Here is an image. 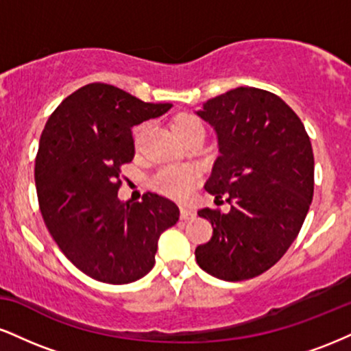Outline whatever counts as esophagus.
I'll list each match as a JSON object with an SVG mask.
<instances>
[{
  "label": "esophagus",
  "instance_id": "esophagus-1",
  "mask_svg": "<svg viewBox=\"0 0 351 351\" xmlns=\"http://www.w3.org/2000/svg\"><path fill=\"white\" fill-rule=\"evenodd\" d=\"M196 216V213L193 211V209H189V208H181L180 209V217L181 219H193V217Z\"/></svg>",
  "mask_w": 351,
  "mask_h": 351
}]
</instances>
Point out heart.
Here are the masks:
<instances>
[{"instance_id":"obj_1","label":"heart","mask_w":351,"mask_h":351,"mask_svg":"<svg viewBox=\"0 0 351 351\" xmlns=\"http://www.w3.org/2000/svg\"><path fill=\"white\" fill-rule=\"evenodd\" d=\"M173 134L176 136L186 134V132L195 130V128H203V125L196 117L193 115H178L171 123ZM142 135V128H138L136 132V140ZM199 180V173L189 167H171L165 168L163 171H160L156 175V178L153 180V184L158 189L160 193H163L165 196H170L173 199L184 201L191 196L193 189H195L196 183Z\"/></svg>"}]
</instances>
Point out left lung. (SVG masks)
<instances>
[{
    "label": "left lung",
    "instance_id": "obj_1",
    "mask_svg": "<svg viewBox=\"0 0 351 351\" xmlns=\"http://www.w3.org/2000/svg\"><path fill=\"white\" fill-rule=\"evenodd\" d=\"M215 128L219 156L204 189L231 209L203 208L213 237L195 251L203 271L245 280L271 269L299 234L313 196V152L304 123L272 92L237 87L196 112Z\"/></svg>",
    "mask_w": 351,
    "mask_h": 351
}]
</instances>
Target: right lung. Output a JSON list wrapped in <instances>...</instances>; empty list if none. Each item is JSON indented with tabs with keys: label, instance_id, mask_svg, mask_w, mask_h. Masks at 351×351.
Returning a JSON list of instances; mask_svg holds the SVG:
<instances>
[{
	"label": "right lung",
	"instance_id": "right-lung-1",
	"mask_svg": "<svg viewBox=\"0 0 351 351\" xmlns=\"http://www.w3.org/2000/svg\"><path fill=\"white\" fill-rule=\"evenodd\" d=\"M108 84H87L44 127L34 180L41 213L64 256L92 279L130 284L155 265L158 239L180 209L156 193L119 198L120 167L135 155L132 127L167 114Z\"/></svg>",
	"mask_w": 351,
	"mask_h": 351
}]
</instances>
